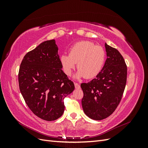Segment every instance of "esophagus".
I'll return each instance as SVG.
<instances>
[{"label":"esophagus","mask_w":148,"mask_h":148,"mask_svg":"<svg viewBox=\"0 0 148 148\" xmlns=\"http://www.w3.org/2000/svg\"><path fill=\"white\" fill-rule=\"evenodd\" d=\"M75 87L77 89H79L80 88V85L78 83H75Z\"/></svg>","instance_id":"esophagus-1"}]
</instances>
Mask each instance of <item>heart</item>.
I'll return each instance as SVG.
<instances>
[{"label": "heart", "instance_id": "b5f03b06", "mask_svg": "<svg viewBox=\"0 0 148 148\" xmlns=\"http://www.w3.org/2000/svg\"><path fill=\"white\" fill-rule=\"evenodd\" d=\"M106 61V52L101 46L90 41L75 43L69 49V54L60 57L64 73L70 76L77 63V78L87 79L95 77L100 73Z\"/></svg>", "mask_w": 148, "mask_h": 148}]
</instances>
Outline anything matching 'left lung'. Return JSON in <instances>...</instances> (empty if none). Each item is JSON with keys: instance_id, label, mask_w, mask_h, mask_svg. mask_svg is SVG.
<instances>
[{"instance_id": "8db88e82", "label": "left lung", "mask_w": 148, "mask_h": 148, "mask_svg": "<svg viewBox=\"0 0 148 148\" xmlns=\"http://www.w3.org/2000/svg\"><path fill=\"white\" fill-rule=\"evenodd\" d=\"M107 58L95 78L82 83V104L88 117L101 120L108 117L117 109L127 83V66L117 49L106 43Z\"/></svg>"}]
</instances>
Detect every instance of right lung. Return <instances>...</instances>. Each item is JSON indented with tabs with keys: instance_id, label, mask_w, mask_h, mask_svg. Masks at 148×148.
Returning <instances> with one entry per match:
<instances>
[{
	"instance_id": "obj_1",
	"label": "right lung",
	"mask_w": 148,
	"mask_h": 148,
	"mask_svg": "<svg viewBox=\"0 0 148 148\" xmlns=\"http://www.w3.org/2000/svg\"><path fill=\"white\" fill-rule=\"evenodd\" d=\"M62 68L54 39L44 41L28 52L20 64V92L33 114L44 120L61 117L65 97L75 89L73 82Z\"/></svg>"
}]
</instances>
